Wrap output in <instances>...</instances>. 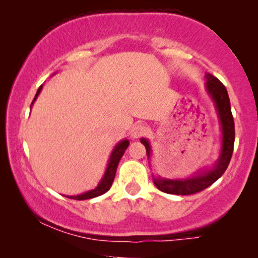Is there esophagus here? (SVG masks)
<instances>
[{
	"instance_id": "obj_1",
	"label": "esophagus",
	"mask_w": 258,
	"mask_h": 258,
	"mask_svg": "<svg viewBox=\"0 0 258 258\" xmlns=\"http://www.w3.org/2000/svg\"><path fill=\"white\" fill-rule=\"evenodd\" d=\"M147 133H148V129L146 125L136 124L135 126H133L132 129V137H134V139H139V137L146 135Z\"/></svg>"
}]
</instances>
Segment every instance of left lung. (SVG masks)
I'll return each instance as SVG.
<instances>
[{"label":"left lung","instance_id":"obj_1","mask_svg":"<svg viewBox=\"0 0 258 258\" xmlns=\"http://www.w3.org/2000/svg\"><path fill=\"white\" fill-rule=\"evenodd\" d=\"M206 89L214 102L216 109L218 119H220L222 142L221 151L217 161L213 167L209 169H203L197 174L186 178H163L154 177V184L161 191L172 194V195H191L203 189L208 188L216 182L224 171L227 170L229 162L231 160L232 151H234L235 142V124L234 117L231 114L230 100H229L228 91L225 87L221 83V81L211 74H206ZM141 143L146 147L147 156L149 160L151 156V146L147 139H141Z\"/></svg>","mask_w":258,"mask_h":258}]
</instances>
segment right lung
<instances>
[{
  "instance_id": "1",
  "label": "right lung",
  "mask_w": 258,
  "mask_h": 258,
  "mask_svg": "<svg viewBox=\"0 0 258 258\" xmlns=\"http://www.w3.org/2000/svg\"><path fill=\"white\" fill-rule=\"evenodd\" d=\"M42 87H43V86H41L40 88H38L37 93H36V95H35V97L33 100V103H31V105H30V108L33 107L34 102L36 101L37 96L40 95L41 90H42ZM128 146H129V141L126 139L119 141V142L116 144L115 148L111 151L110 157H109V160H108V165H107V169H105V171H104L103 177L101 178L100 182H98L97 186H95L94 189L89 190V191L80 194V195L66 196V197H68V199H72V200L83 201V200L94 199V197L101 196V195H103L104 192H107L108 190L110 189L112 182H114V178H115V175H116V169H117L119 160L122 158L123 154H124V151H125L126 148H128Z\"/></svg>"
}]
</instances>
